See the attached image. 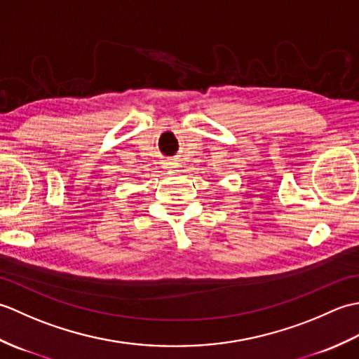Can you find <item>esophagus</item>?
Segmentation results:
<instances>
[{
	"label": "esophagus",
	"mask_w": 359,
	"mask_h": 359,
	"mask_svg": "<svg viewBox=\"0 0 359 359\" xmlns=\"http://www.w3.org/2000/svg\"><path fill=\"white\" fill-rule=\"evenodd\" d=\"M175 166H177V163L171 162V160H168V162H166V168H168V170H174Z\"/></svg>",
	"instance_id": "obj_1"
}]
</instances>
